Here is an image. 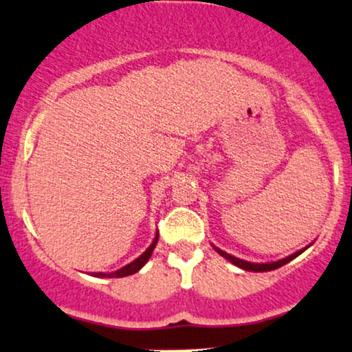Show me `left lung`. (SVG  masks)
I'll return each instance as SVG.
<instances>
[{
    "mask_svg": "<svg viewBox=\"0 0 352 352\" xmlns=\"http://www.w3.org/2000/svg\"><path fill=\"white\" fill-rule=\"evenodd\" d=\"M214 250L219 253V255H222L224 258H228L229 261H232L234 265H237L239 268H242V270H247V271H271V270H276V268H279V266L289 263V261H291V260H294V258L299 256L300 253L305 250V248H304V250L296 252L294 255H291V256H287V258H283V260L273 261V263H250V261L240 260V258H235L232 255H229V253L222 252V250H219V248H216V247H214Z\"/></svg>",
    "mask_w": 352,
    "mask_h": 352,
    "instance_id": "left-lung-1",
    "label": "left lung"
}]
</instances>
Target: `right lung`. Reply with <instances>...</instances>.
I'll return each instance as SVG.
<instances>
[{"instance_id":"obj_1","label":"right lung","mask_w":352,"mask_h":352,"mask_svg":"<svg viewBox=\"0 0 352 352\" xmlns=\"http://www.w3.org/2000/svg\"><path fill=\"white\" fill-rule=\"evenodd\" d=\"M157 240H159V232L155 234V239H154V242L151 243V247L148 248V250H146V252L143 253V255H141L140 258H136L135 261H131L130 265L123 266L122 270L115 271V273H110V274H104V273H96L94 276H99V278H107V276H109V278H123V276H130V274H133V273H136V271H140L141 268H143V266L146 265V261L149 260L151 255H153V250H154L155 243H157Z\"/></svg>"}]
</instances>
